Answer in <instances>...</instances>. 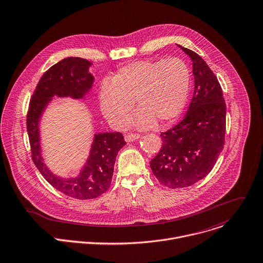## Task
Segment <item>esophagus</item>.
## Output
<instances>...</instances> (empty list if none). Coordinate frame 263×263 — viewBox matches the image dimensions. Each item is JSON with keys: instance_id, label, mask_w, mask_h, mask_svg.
I'll return each mask as SVG.
<instances>
[{"instance_id": "1", "label": "esophagus", "mask_w": 263, "mask_h": 263, "mask_svg": "<svg viewBox=\"0 0 263 263\" xmlns=\"http://www.w3.org/2000/svg\"><path fill=\"white\" fill-rule=\"evenodd\" d=\"M139 137H140V135H138V134H126L124 138H125L126 142H131V141L138 139Z\"/></svg>"}]
</instances>
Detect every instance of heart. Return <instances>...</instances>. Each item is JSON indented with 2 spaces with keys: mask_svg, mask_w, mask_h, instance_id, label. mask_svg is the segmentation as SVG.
<instances>
[{
  "mask_svg": "<svg viewBox=\"0 0 263 263\" xmlns=\"http://www.w3.org/2000/svg\"><path fill=\"white\" fill-rule=\"evenodd\" d=\"M190 71L178 58L145 60L120 68L99 93L103 116L116 127H125L135 101L136 128L166 126L183 111L190 90Z\"/></svg>",
  "mask_w": 263,
  "mask_h": 263,
  "instance_id": "obj_1",
  "label": "heart"
}]
</instances>
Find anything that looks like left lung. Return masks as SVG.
I'll return each instance as SVG.
<instances>
[{
	"label": "left lung",
	"instance_id": "obj_1",
	"mask_svg": "<svg viewBox=\"0 0 263 263\" xmlns=\"http://www.w3.org/2000/svg\"><path fill=\"white\" fill-rule=\"evenodd\" d=\"M178 46L192 62L194 94L184 120L161 134L163 145L149 162L160 184L171 189L208 176L223 149L226 129V104L217 77L196 52Z\"/></svg>",
	"mask_w": 263,
	"mask_h": 263
}]
</instances>
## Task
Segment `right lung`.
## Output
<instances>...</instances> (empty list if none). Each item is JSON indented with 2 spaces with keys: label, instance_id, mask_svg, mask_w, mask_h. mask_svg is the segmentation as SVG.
Listing matches in <instances>:
<instances>
[{
  "label": "right lung",
  "instance_id": "right-lung-1",
  "mask_svg": "<svg viewBox=\"0 0 263 263\" xmlns=\"http://www.w3.org/2000/svg\"><path fill=\"white\" fill-rule=\"evenodd\" d=\"M93 63L69 57L50 67L39 80L27 117V128L33 161L44 179L57 190L76 199H92L104 193L111 184L119 151L126 144L122 133H95L89 156L74 177H61L45 164L40 123L53 97L82 100L90 94L94 77Z\"/></svg>",
  "mask_w": 263,
  "mask_h": 263
}]
</instances>
